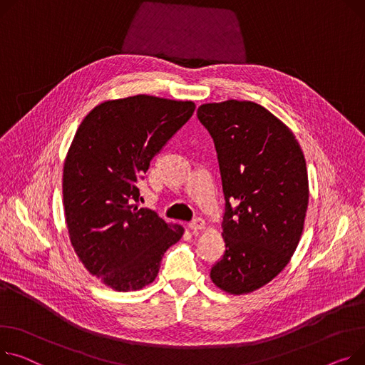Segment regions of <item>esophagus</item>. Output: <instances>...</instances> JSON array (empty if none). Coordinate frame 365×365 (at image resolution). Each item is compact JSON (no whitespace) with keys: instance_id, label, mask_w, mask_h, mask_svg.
I'll use <instances>...</instances> for the list:
<instances>
[{"instance_id":"34e87169","label":"esophagus","mask_w":365,"mask_h":365,"mask_svg":"<svg viewBox=\"0 0 365 365\" xmlns=\"http://www.w3.org/2000/svg\"><path fill=\"white\" fill-rule=\"evenodd\" d=\"M187 226L192 232H198L205 227V220H202V218H195V220H192Z\"/></svg>"}]
</instances>
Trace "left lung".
<instances>
[{
    "instance_id": "8db88e82",
    "label": "left lung",
    "mask_w": 365,
    "mask_h": 365,
    "mask_svg": "<svg viewBox=\"0 0 365 365\" xmlns=\"http://www.w3.org/2000/svg\"><path fill=\"white\" fill-rule=\"evenodd\" d=\"M197 114L214 139L226 200V252L210 277L227 294H251L299 244L309 198L304 153L292 130L252 101L202 104Z\"/></svg>"
}]
</instances>
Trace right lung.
<instances>
[{
  "label": "right lung",
  "mask_w": 365,
  "mask_h": 365,
  "mask_svg": "<svg viewBox=\"0 0 365 365\" xmlns=\"http://www.w3.org/2000/svg\"><path fill=\"white\" fill-rule=\"evenodd\" d=\"M195 111V103L135 95L108 100L83 118L63 168V205L71 247L85 269L117 292L158 274L164 252L183 236L140 208L138 180Z\"/></svg>",
  "instance_id": "1"
}]
</instances>
